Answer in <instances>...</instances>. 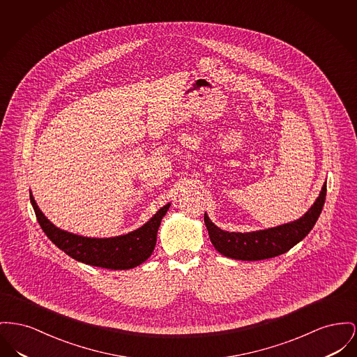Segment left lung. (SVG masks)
Wrapping results in <instances>:
<instances>
[{
  "label": "left lung",
  "mask_w": 357,
  "mask_h": 357,
  "mask_svg": "<svg viewBox=\"0 0 357 357\" xmlns=\"http://www.w3.org/2000/svg\"><path fill=\"white\" fill-rule=\"evenodd\" d=\"M326 198V182L321 190L314 205L299 220L271 229L234 233L225 231L215 227L205 213V225L209 231L210 241L221 255L238 260H263L279 256L291 250L295 244L303 240L322 211Z\"/></svg>",
  "instance_id": "left-lung-1"
}]
</instances>
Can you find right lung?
I'll list each match as a JSON object with an SVG mask.
<instances>
[{"label": "right lung", "mask_w": 357, "mask_h": 357, "mask_svg": "<svg viewBox=\"0 0 357 357\" xmlns=\"http://www.w3.org/2000/svg\"><path fill=\"white\" fill-rule=\"evenodd\" d=\"M29 198L43 231L59 250L84 264L107 270H129L144 263L153 252L160 221L169 208V204L163 206L137 231L112 238H90L56 228L38 208L32 194Z\"/></svg>", "instance_id": "right-lung-1"}]
</instances>
